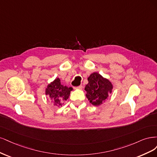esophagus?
I'll return each instance as SVG.
<instances>
[{"instance_id": "34e87169", "label": "esophagus", "mask_w": 157, "mask_h": 157, "mask_svg": "<svg viewBox=\"0 0 157 157\" xmlns=\"http://www.w3.org/2000/svg\"><path fill=\"white\" fill-rule=\"evenodd\" d=\"M75 89H83V86L82 85H79L78 87H75Z\"/></svg>"}]
</instances>
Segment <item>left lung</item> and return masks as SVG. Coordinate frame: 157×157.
<instances>
[{
	"instance_id": "obj_1",
	"label": "left lung",
	"mask_w": 157,
	"mask_h": 157,
	"mask_svg": "<svg viewBox=\"0 0 157 157\" xmlns=\"http://www.w3.org/2000/svg\"><path fill=\"white\" fill-rule=\"evenodd\" d=\"M87 80L88 83L85 88L87 91L86 97L93 105H100L105 102L109 94L112 92L113 87L112 82L96 72L90 74Z\"/></svg>"
}]
</instances>
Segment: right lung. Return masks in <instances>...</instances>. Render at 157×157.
<instances>
[{
	"instance_id": "right-lung-1",
	"label": "right lung",
	"mask_w": 157,
	"mask_h": 157,
	"mask_svg": "<svg viewBox=\"0 0 157 157\" xmlns=\"http://www.w3.org/2000/svg\"><path fill=\"white\" fill-rule=\"evenodd\" d=\"M73 90L72 87H68L60 83L59 78H55L53 82L49 83L45 90V94L53 102V105L61 106L64 102L69 98L70 91Z\"/></svg>"
}]
</instances>
